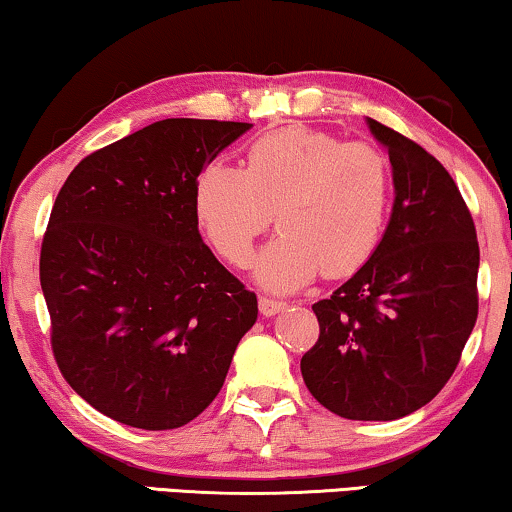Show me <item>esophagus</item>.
Wrapping results in <instances>:
<instances>
[{"instance_id": "1", "label": "esophagus", "mask_w": 512, "mask_h": 512, "mask_svg": "<svg viewBox=\"0 0 512 512\" xmlns=\"http://www.w3.org/2000/svg\"><path fill=\"white\" fill-rule=\"evenodd\" d=\"M286 307L284 300H275V298H268V296H261L258 298V310H261L263 317H275Z\"/></svg>"}]
</instances>
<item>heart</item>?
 Masks as SVG:
<instances>
[{
  "label": "heart",
  "mask_w": 512,
  "mask_h": 512,
  "mask_svg": "<svg viewBox=\"0 0 512 512\" xmlns=\"http://www.w3.org/2000/svg\"><path fill=\"white\" fill-rule=\"evenodd\" d=\"M391 198L394 174L380 146L307 125L258 137L244 170L212 160L193 184L195 219L233 265L249 261L275 209L282 230L254 265L272 291L298 289L321 270L326 277L361 270L382 244Z\"/></svg>",
  "instance_id": "1"
}]
</instances>
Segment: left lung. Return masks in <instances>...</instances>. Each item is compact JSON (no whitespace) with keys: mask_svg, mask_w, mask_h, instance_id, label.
Segmentation results:
<instances>
[{"mask_svg":"<svg viewBox=\"0 0 512 512\" xmlns=\"http://www.w3.org/2000/svg\"><path fill=\"white\" fill-rule=\"evenodd\" d=\"M394 170V209L375 256L312 305L319 340L300 359L310 394L359 422H389L450 380L478 319L480 247L450 172L368 118Z\"/></svg>","mask_w":512,"mask_h":512,"instance_id":"obj_1","label":"left lung"}]
</instances>
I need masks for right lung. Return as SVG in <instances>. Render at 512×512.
<instances>
[{"mask_svg": "<svg viewBox=\"0 0 512 512\" xmlns=\"http://www.w3.org/2000/svg\"><path fill=\"white\" fill-rule=\"evenodd\" d=\"M251 123L165 118L74 167L41 242L58 368L116 422L179 429L214 401L256 293L202 242L193 184Z\"/></svg>", "mask_w": 512, "mask_h": 512, "instance_id": "obj_1", "label": "right lung"}]
</instances>
